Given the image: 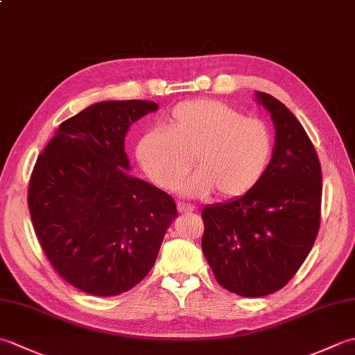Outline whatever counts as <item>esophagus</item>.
<instances>
[{
    "instance_id": "34e87169",
    "label": "esophagus",
    "mask_w": 355,
    "mask_h": 355,
    "mask_svg": "<svg viewBox=\"0 0 355 355\" xmlns=\"http://www.w3.org/2000/svg\"><path fill=\"white\" fill-rule=\"evenodd\" d=\"M177 209H178L180 214H192V212H193V206L184 205V202H178Z\"/></svg>"
}]
</instances>
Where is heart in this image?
Wrapping results in <instances>:
<instances>
[{"label":"heart","mask_w":355,"mask_h":355,"mask_svg":"<svg viewBox=\"0 0 355 355\" xmlns=\"http://www.w3.org/2000/svg\"><path fill=\"white\" fill-rule=\"evenodd\" d=\"M137 160L150 182L164 191L177 189L192 169L198 172L184 186L189 197L241 198L252 192L273 155V135L259 119L215 99L175 105L164 130H150L137 143Z\"/></svg>","instance_id":"obj_1"}]
</instances>
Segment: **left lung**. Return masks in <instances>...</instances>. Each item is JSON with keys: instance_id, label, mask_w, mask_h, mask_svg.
<instances>
[{"instance_id": "1", "label": "left lung", "mask_w": 355, "mask_h": 355, "mask_svg": "<svg viewBox=\"0 0 355 355\" xmlns=\"http://www.w3.org/2000/svg\"><path fill=\"white\" fill-rule=\"evenodd\" d=\"M275 122L266 175L252 192L202 209L201 247L216 282L243 297L281 290L311 252L320 227L322 168L313 141L293 112L258 93Z\"/></svg>"}]
</instances>
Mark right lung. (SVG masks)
<instances>
[{
  "label": "right lung",
  "mask_w": 355,
  "mask_h": 355,
  "mask_svg": "<svg viewBox=\"0 0 355 355\" xmlns=\"http://www.w3.org/2000/svg\"><path fill=\"white\" fill-rule=\"evenodd\" d=\"M157 108L149 101L92 105L59 125L30 175L28 210L45 256L93 296L137 285L178 216L171 195L126 175L128 128Z\"/></svg>",
  "instance_id": "1"
}]
</instances>
